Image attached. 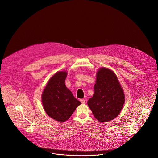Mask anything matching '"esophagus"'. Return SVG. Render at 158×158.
<instances>
[{
	"label": "esophagus",
	"instance_id": "esophagus-1",
	"mask_svg": "<svg viewBox=\"0 0 158 158\" xmlns=\"http://www.w3.org/2000/svg\"><path fill=\"white\" fill-rule=\"evenodd\" d=\"M80 102H81V103H83V104H85V100H84V99H80Z\"/></svg>",
	"mask_w": 158,
	"mask_h": 158
}]
</instances>
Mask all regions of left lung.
<instances>
[{
    "label": "left lung",
    "mask_w": 158,
    "mask_h": 158,
    "mask_svg": "<svg viewBox=\"0 0 158 158\" xmlns=\"http://www.w3.org/2000/svg\"><path fill=\"white\" fill-rule=\"evenodd\" d=\"M124 102L123 91L115 73L106 68L100 69L94 94L88 102L94 117L100 122L113 120L120 113Z\"/></svg>",
    "instance_id": "1"
}]
</instances>
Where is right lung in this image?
<instances>
[{"instance_id": "right-lung-1", "label": "right lung", "mask_w": 158, "mask_h": 158, "mask_svg": "<svg viewBox=\"0 0 158 158\" xmlns=\"http://www.w3.org/2000/svg\"><path fill=\"white\" fill-rule=\"evenodd\" d=\"M67 72L56 73L48 81L42 95L45 113L56 121L68 120L81 104L65 85Z\"/></svg>"}]
</instances>
